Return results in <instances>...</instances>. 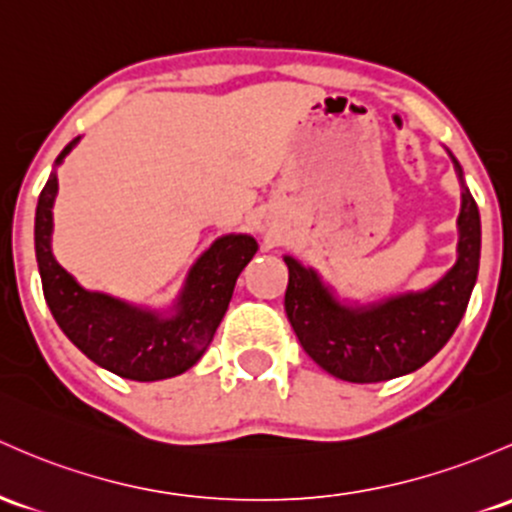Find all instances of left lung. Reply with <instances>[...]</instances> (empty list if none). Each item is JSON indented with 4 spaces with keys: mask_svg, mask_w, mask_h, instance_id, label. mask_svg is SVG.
<instances>
[{
    "mask_svg": "<svg viewBox=\"0 0 512 512\" xmlns=\"http://www.w3.org/2000/svg\"><path fill=\"white\" fill-rule=\"evenodd\" d=\"M449 157L462 184L457 262L428 289L369 303L340 301L316 269L284 255L289 267L286 316L306 355L328 374L352 384L411 374L430 362L457 330L479 274L481 218L462 165L452 153Z\"/></svg>",
    "mask_w": 512,
    "mask_h": 512,
    "instance_id": "left-lung-1",
    "label": "left lung"
}]
</instances>
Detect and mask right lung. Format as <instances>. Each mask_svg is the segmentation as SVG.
Segmentation results:
<instances>
[{"instance_id":"1","label":"right lung","mask_w":512,"mask_h":512,"mask_svg":"<svg viewBox=\"0 0 512 512\" xmlns=\"http://www.w3.org/2000/svg\"><path fill=\"white\" fill-rule=\"evenodd\" d=\"M80 138L55 160L63 165ZM50 172L36 206V260L43 296L55 323L101 369L131 381H160L184 374L209 350L228 311L235 282L255 257L257 240L245 233L221 235L194 262L170 308H143L116 296L89 291L53 255V204L58 174Z\"/></svg>"}]
</instances>
